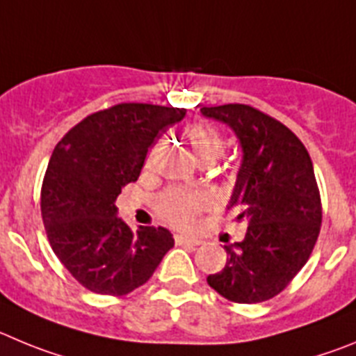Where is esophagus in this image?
Segmentation results:
<instances>
[{
    "label": "esophagus",
    "mask_w": 356,
    "mask_h": 356,
    "mask_svg": "<svg viewBox=\"0 0 356 356\" xmlns=\"http://www.w3.org/2000/svg\"><path fill=\"white\" fill-rule=\"evenodd\" d=\"M175 243H177V245H191V246L202 245L200 239L188 238V236H175Z\"/></svg>",
    "instance_id": "1"
}]
</instances>
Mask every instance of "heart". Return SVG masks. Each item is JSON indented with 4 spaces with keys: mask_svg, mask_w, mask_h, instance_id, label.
<instances>
[{
    "mask_svg": "<svg viewBox=\"0 0 356 356\" xmlns=\"http://www.w3.org/2000/svg\"><path fill=\"white\" fill-rule=\"evenodd\" d=\"M186 136L193 147L195 154L200 159H216L222 156L223 136L216 127L206 122L191 124L186 129ZM150 161V156H149ZM207 206L206 195L198 191L170 188L158 197V213L175 227H188L193 223L195 216Z\"/></svg>",
    "mask_w": 356,
    "mask_h": 356,
    "instance_id": "1",
    "label": "heart"
}]
</instances>
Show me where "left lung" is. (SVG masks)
<instances>
[{"mask_svg":"<svg viewBox=\"0 0 356 356\" xmlns=\"http://www.w3.org/2000/svg\"><path fill=\"white\" fill-rule=\"evenodd\" d=\"M234 131L243 158L227 209L245 220V239L225 245L227 264L207 284L236 303L277 296L309 261L321 229L310 156L296 134L246 104L200 108Z\"/></svg>","mask_w":356,"mask_h":356,"instance_id":"obj_1","label":"left lung"}]
</instances>
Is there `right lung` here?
<instances>
[{"label": "right lung", "mask_w": 356, "mask_h": 356, "mask_svg": "<svg viewBox=\"0 0 356 356\" xmlns=\"http://www.w3.org/2000/svg\"><path fill=\"white\" fill-rule=\"evenodd\" d=\"M184 115V108L124 102L88 115L54 147L40 195L44 227L56 257L88 291L131 293L174 246L163 227L131 229L115 202L138 181L158 134Z\"/></svg>", "instance_id": "1"}]
</instances>
